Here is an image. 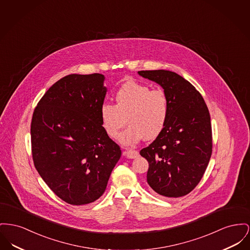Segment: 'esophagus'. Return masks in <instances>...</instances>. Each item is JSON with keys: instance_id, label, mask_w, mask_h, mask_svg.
<instances>
[{"instance_id": "obj_1", "label": "esophagus", "mask_w": 250, "mask_h": 250, "mask_svg": "<svg viewBox=\"0 0 250 250\" xmlns=\"http://www.w3.org/2000/svg\"><path fill=\"white\" fill-rule=\"evenodd\" d=\"M126 157L129 158V159H135L139 156V152L137 150H133V149H128L127 151L125 152Z\"/></svg>"}]
</instances>
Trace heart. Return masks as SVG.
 Wrapping results in <instances>:
<instances>
[{
    "label": "heart",
    "instance_id": "obj_1",
    "mask_svg": "<svg viewBox=\"0 0 250 250\" xmlns=\"http://www.w3.org/2000/svg\"><path fill=\"white\" fill-rule=\"evenodd\" d=\"M115 104L104 103L100 108L104 130L112 139H117L125 125L128 127L120 137L125 146H135L144 137L157 138L164 129L170 112V104L162 89H151L147 85L127 81L114 95Z\"/></svg>",
    "mask_w": 250,
    "mask_h": 250
}]
</instances>
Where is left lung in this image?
Instances as JSON below:
<instances>
[{
    "label": "left lung",
    "mask_w": 250,
    "mask_h": 250,
    "mask_svg": "<svg viewBox=\"0 0 250 250\" xmlns=\"http://www.w3.org/2000/svg\"><path fill=\"white\" fill-rule=\"evenodd\" d=\"M138 73L160 84L170 104L164 129L140 151L149 163L147 183L166 197L186 195L203 177L212 152L208 106L199 91L179 74L165 70Z\"/></svg>",
    "instance_id": "1"
}]
</instances>
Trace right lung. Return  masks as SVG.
<instances>
[{"mask_svg":"<svg viewBox=\"0 0 250 250\" xmlns=\"http://www.w3.org/2000/svg\"><path fill=\"white\" fill-rule=\"evenodd\" d=\"M103 74H69L49 88L31 122L34 165L48 187L71 205L97 200L122 151L104 130Z\"/></svg>","mask_w":250,"mask_h":250,"instance_id":"obj_1","label":"right lung"}]
</instances>
